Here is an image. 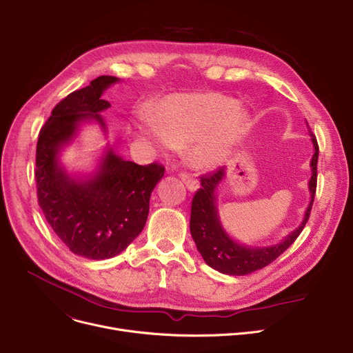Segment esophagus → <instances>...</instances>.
Returning a JSON list of instances; mask_svg holds the SVG:
<instances>
[{
  "label": "esophagus",
  "mask_w": 353,
  "mask_h": 353,
  "mask_svg": "<svg viewBox=\"0 0 353 353\" xmlns=\"http://www.w3.org/2000/svg\"><path fill=\"white\" fill-rule=\"evenodd\" d=\"M180 179L184 181V184L187 185V189H189L190 192H194L199 189V181L187 173H180Z\"/></svg>",
  "instance_id": "esophagus-1"
}]
</instances>
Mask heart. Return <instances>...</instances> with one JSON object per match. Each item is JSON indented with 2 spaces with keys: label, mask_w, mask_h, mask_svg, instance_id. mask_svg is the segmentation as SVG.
<instances>
[{
  "label": "heart",
  "mask_w": 353,
  "mask_h": 353,
  "mask_svg": "<svg viewBox=\"0 0 353 353\" xmlns=\"http://www.w3.org/2000/svg\"><path fill=\"white\" fill-rule=\"evenodd\" d=\"M248 123V113L232 98L192 92L163 98L152 114L139 117L134 130L161 149L189 142V154L197 166L216 168L240 143Z\"/></svg>",
  "instance_id": "heart-1"
}]
</instances>
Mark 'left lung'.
Masks as SVG:
<instances>
[{
  "label": "left lung",
  "instance_id": "8db88e82",
  "mask_svg": "<svg viewBox=\"0 0 353 353\" xmlns=\"http://www.w3.org/2000/svg\"><path fill=\"white\" fill-rule=\"evenodd\" d=\"M310 136L314 143V156L311 160L312 176L308 183L311 201L299 227L290 232L279 244L270 247H247L234 241L220 223L216 204V192L225 176L224 168H219L216 172L200 177L201 189L196 192L192 201L190 231L196 247L207 265L227 275H247L270 265L298 239L310 219L316 192V164L319 148L315 134L310 132Z\"/></svg>",
  "mask_w": 353,
  "mask_h": 353
}]
</instances>
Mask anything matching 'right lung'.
<instances>
[{"mask_svg":"<svg viewBox=\"0 0 353 353\" xmlns=\"http://www.w3.org/2000/svg\"><path fill=\"white\" fill-rule=\"evenodd\" d=\"M117 81L103 75L69 93L52 109L37 143L38 204L59 240L89 260L121 254L142 232L152 192L164 174L161 164L139 166L112 148L88 177H72L59 164V150L75 137L82 122L95 121L106 130L101 112L110 103L101 97Z\"/></svg>","mask_w":353,"mask_h":353,"instance_id":"obj_1","label":"right lung"}]
</instances>
